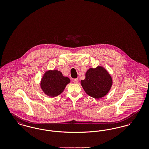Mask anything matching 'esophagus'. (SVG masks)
<instances>
[{"label": "esophagus", "mask_w": 149, "mask_h": 149, "mask_svg": "<svg viewBox=\"0 0 149 149\" xmlns=\"http://www.w3.org/2000/svg\"><path fill=\"white\" fill-rule=\"evenodd\" d=\"M78 81H79V79H74L73 80V82H74V83H75V84H77L78 83Z\"/></svg>", "instance_id": "34e87169"}]
</instances>
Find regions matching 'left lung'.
<instances>
[{
    "instance_id": "1",
    "label": "left lung",
    "mask_w": 149,
    "mask_h": 149,
    "mask_svg": "<svg viewBox=\"0 0 149 149\" xmlns=\"http://www.w3.org/2000/svg\"><path fill=\"white\" fill-rule=\"evenodd\" d=\"M85 93L91 97L100 99L109 93L113 84V79L109 72L102 66L91 68L85 73L84 80L80 81Z\"/></svg>"
}]
</instances>
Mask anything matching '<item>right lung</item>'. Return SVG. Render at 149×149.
<instances>
[{
    "instance_id": "1",
    "label": "right lung",
    "mask_w": 149,
    "mask_h": 149,
    "mask_svg": "<svg viewBox=\"0 0 149 149\" xmlns=\"http://www.w3.org/2000/svg\"><path fill=\"white\" fill-rule=\"evenodd\" d=\"M70 83V79L64 77L61 71L48 70L43 74L40 84L45 95L54 98L63 92L66 86Z\"/></svg>"
}]
</instances>
